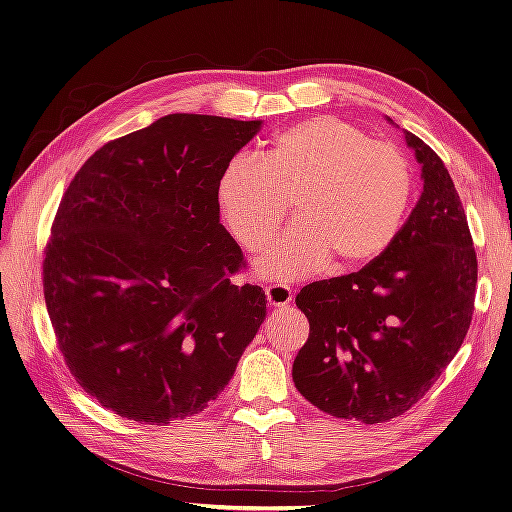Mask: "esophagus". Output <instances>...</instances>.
<instances>
[{"label":"esophagus","mask_w":512,"mask_h":512,"mask_svg":"<svg viewBox=\"0 0 512 512\" xmlns=\"http://www.w3.org/2000/svg\"><path fill=\"white\" fill-rule=\"evenodd\" d=\"M266 296H268L270 306H274V309H281V306H287L291 302V289L281 283H270L266 287Z\"/></svg>","instance_id":"esophagus-1"}]
</instances>
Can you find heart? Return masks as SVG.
<instances>
[{
    "label": "heart",
    "instance_id": "1",
    "mask_svg": "<svg viewBox=\"0 0 512 512\" xmlns=\"http://www.w3.org/2000/svg\"><path fill=\"white\" fill-rule=\"evenodd\" d=\"M296 191L298 221L257 270L296 281L332 259L352 270L382 255L399 233L412 197V169L397 145L373 141L334 115L285 128L261 160L238 156L216 184L218 208L246 251H261L285 218L281 195Z\"/></svg>",
    "mask_w": 512,
    "mask_h": 512
}]
</instances>
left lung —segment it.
Masks as SVG:
<instances>
[{"instance_id":"8db88e82","label":"left lung","mask_w":512,"mask_h":512,"mask_svg":"<svg viewBox=\"0 0 512 512\" xmlns=\"http://www.w3.org/2000/svg\"><path fill=\"white\" fill-rule=\"evenodd\" d=\"M405 143L422 169L410 218L362 270L296 296L311 326L291 371L296 388L321 412L364 425L425 397L474 313L478 261L457 188L425 141L405 130Z\"/></svg>"}]
</instances>
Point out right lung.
<instances>
[{
    "label": "right lung",
    "instance_id": "obj_1",
    "mask_svg": "<svg viewBox=\"0 0 512 512\" xmlns=\"http://www.w3.org/2000/svg\"><path fill=\"white\" fill-rule=\"evenodd\" d=\"M261 128L171 113L102 145L72 178L42 261L57 347L79 386L141 425L199 414L266 319L233 285L242 248L216 184Z\"/></svg>",
    "mask_w": 512,
    "mask_h": 512
}]
</instances>
